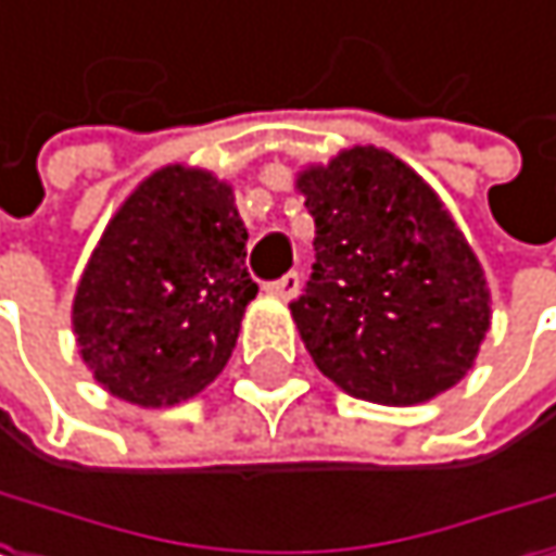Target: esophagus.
I'll return each mask as SVG.
<instances>
[{
	"label": "esophagus",
	"instance_id": "esophagus-1",
	"mask_svg": "<svg viewBox=\"0 0 556 556\" xmlns=\"http://www.w3.org/2000/svg\"><path fill=\"white\" fill-rule=\"evenodd\" d=\"M298 288H301V278H298V271H288V275H281L278 281H268V294H275V298H285V301H291V298L298 294Z\"/></svg>",
	"mask_w": 556,
	"mask_h": 556
}]
</instances>
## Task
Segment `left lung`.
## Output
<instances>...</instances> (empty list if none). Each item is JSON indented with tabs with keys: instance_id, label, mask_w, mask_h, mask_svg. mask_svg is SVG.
Segmentation results:
<instances>
[{
	"instance_id": "8db88e82",
	"label": "left lung",
	"mask_w": 556,
	"mask_h": 556,
	"mask_svg": "<svg viewBox=\"0 0 556 556\" xmlns=\"http://www.w3.org/2000/svg\"><path fill=\"white\" fill-rule=\"evenodd\" d=\"M294 185L315 218V265L291 318L318 371L391 407L454 388L491 328V294L434 188L375 146Z\"/></svg>"
}]
</instances>
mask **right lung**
I'll return each instance as SVG.
<instances>
[{
    "mask_svg": "<svg viewBox=\"0 0 556 556\" xmlns=\"http://www.w3.org/2000/svg\"><path fill=\"white\" fill-rule=\"evenodd\" d=\"M231 185L165 165L109 222L81 271L72 328L96 381L138 407L205 391L238 341L258 285Z\"/></svg>",
    "mask_w": 556,
    "mask_h": 556,
    "instance_id": "obj_1",
    "label": "right lung"
}]
</instances>
